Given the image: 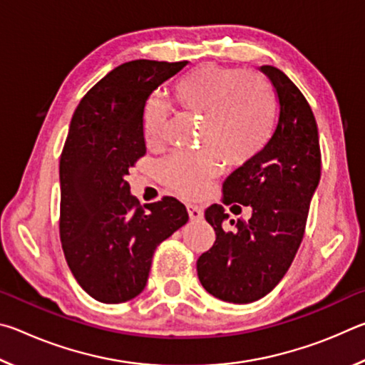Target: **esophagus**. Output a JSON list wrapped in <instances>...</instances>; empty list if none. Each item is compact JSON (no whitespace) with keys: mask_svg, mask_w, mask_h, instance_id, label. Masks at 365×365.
I'll return each instance as SVG.
<instances>
[{"mask_svg":"<svg viewBox=\"0 0 365 365\" xmlns=\"http://www.w3.org/2000/svg\"><path fill=\"white\" fill-rule=\"evenodd\" d=\"M188 214L191 220H201L202 219V209L196 205H187Z\"/></svg>","mask_w":365,"mask_h":365,"instance_id":"esophagus-1","label":"esophagus"}]
</instances>
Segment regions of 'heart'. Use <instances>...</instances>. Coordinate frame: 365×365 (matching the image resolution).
<instances>
[{"instance_id":"obj_1","label":"heart","mask_w":365,"mask_h":365,"mask_svg":"<svg viewBox=\"0 0 365 365\" xmlns=\"http://www.w3.org/2000/svg\"><path fill=\"white\" fill-rule=\"evenodd\" d=\"M183 108L205 114L202 143L196 153H172L159 160L160 182L187 197L201 196L222 170L219 148L230 163H246L261 153L274 133L277 103L270 83L256 72L212 63L196 67L175 85ZM169 106L159 95L145 103L141 130L148 145H158Z\"/></svg>"}]
</instances>
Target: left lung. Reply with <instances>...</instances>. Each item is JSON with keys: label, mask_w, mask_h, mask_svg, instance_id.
I'll list each match as a JSON object with an SVG mask.
<instances>
[{"label": "left lung", "mask_w": 365, "mask_h": 365, "mask_svg": "<svg viewBox=\"0 0 365 365\" xmlns=\"http://www.w3.org/2000/svg\"><path fill=\"white\" fill-rule=\"evenodd\" d=\"M261 72L279 98V122L264 150L222 185L224 205L251 206V217L230 220L235 228L228 232L225 209L209 206L205 217L215 242L196 262L206 292L235 304L264 298L287 274L304 237L320 180L319 132L311 106L280 69L262 66Z\"/></svg>", "instance_id": "obj_1"}]
</instances>
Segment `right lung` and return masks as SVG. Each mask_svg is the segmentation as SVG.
Listing matches in <instances>:
<instances>
[{
    "instance_id": "obj_1",
    "label": "right lung",
    "mask_w": 365,
    "mask_h": 365,
    "mask_svg": "<svg viewBox=\"0 0 365 365\" xmlns=\"http://www.w3.org/2000/svg\"><path fill=\"white\" fill-rule=\"evenodd\" d=\"M187 64H120L72 115L59 160L61 243L78 285L100 302L119 304L143 292L159 243L188 222L187 207L172 196L141 207L125 180L146 153L145 103Z\"/></svg>"
}]
</instances>
